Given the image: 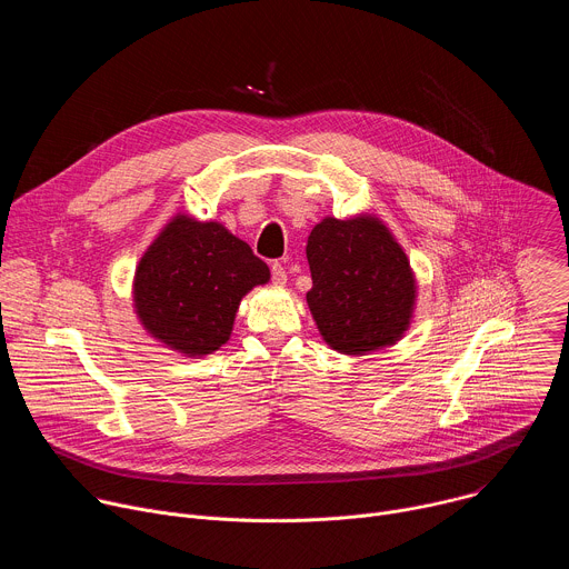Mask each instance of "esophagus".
Returning <instances> with one entry per match:
<instances>
[{"label":"esophagus","mask_w":569,"mask_h":569,"mask_svg":"<svg viewBox=\"0 0 569 569\" xmlns=\"http://www.w3.org/2000/svg\"><path fill=\"white\" fill-rule=\"evenodd\" d=\"M270 272H272V283L274 286H283L286 281H288V274H286V268L281 266V263H272V268H270Z\"/></svg>","instance_id":"34e87169"}]
</instances>
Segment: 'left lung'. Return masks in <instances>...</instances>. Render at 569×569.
<instances>
[{
    "instance_id": "left-lung-1",
    "label": "left lung",
    "mask_w": 569,
    "mask_h": 569,
    "mask_svg": "<svg viewBox=\"0 0 569 569\" xmlns=\"http://www.w3.org/2000/svg\"><path fill=\"white\" fill-rule=\"evenodd\" d=\"M306 257L312 277L306 301L336 351L362 356L408 331L415 274L378 218H323L308 236Z\"/></svg>"
}]
</instances>
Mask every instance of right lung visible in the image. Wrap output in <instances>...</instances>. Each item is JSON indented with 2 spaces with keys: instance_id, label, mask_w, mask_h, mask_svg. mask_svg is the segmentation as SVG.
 <instances>
[{
  "instance_id": "1",
  "label": "right lung",
  "mask_w": 569,
  "mask_h": 569,
  "mask_svg": "<svg viewBox=\"0 0 569 569\" xmlns=\"http://www.w3.org/2000/svg\"><path fill=\"white\" fill-rule=\"evenodd\" d=\"M268 279V266L220 222L176 216L137 266L134 308L159 342L207 356L229 340L242 295Z\"/></svg>"
}]
</instances>
